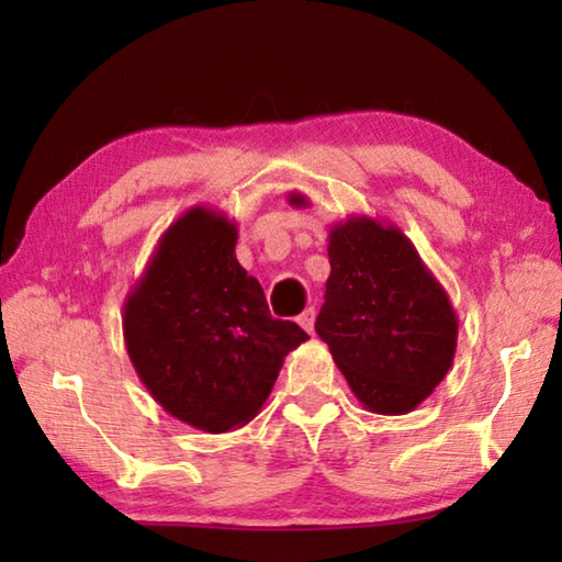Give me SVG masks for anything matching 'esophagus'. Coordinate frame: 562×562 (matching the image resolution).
<instances>
[{"label": "esophagus", "instance_id": "obj_1", "mask_svg": "<svg viewBox=\"0 0 562 562\" xmlns=\"http://www.w3.org/2000/svg\"><path fill=\"white\" fill-rule=\"evenodd\" d=\"M315 315H317V312H315V307H307V310H304V312H302V315L297 317V322H300V327H302L304 331H310V335H312V331H315Z\"/></svg>", "mask_w": 562, "mask_h": 562}]
</instances>
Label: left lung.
Masks as SVG:
<instances>
[{"mask_svg": "<svg viewBox=\"0 0 562 562\" xmlns=\"http://www.w3.org/2000/svg\"><path fill=\"white\" fill-rule=\"evenodd\" d=\"M290 205H307L290 193ZM331 272L315 322L361 406L408 414L449 372L459 319L441 282L392 223L351 215L329 227Z\"/></svg>", "mask_w": 562, "mask_h": 562, "instance_id": "obj_1", "label": "left lung"}]
</instances>
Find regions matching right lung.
<instances>
[{
	"label": "right lung",
	"mask_w": 562,
	"mask_h": 562,
	"mask_svg": "<svg viewBox=\"0 0 562 562\" xmlns=\"http://www.w3.org/2000/svg\"><path fill=\"white\" fill-rule=\"evenodd\" d=\"M237 225L205 205L160 235L123 302V339L140 382L178 422L225 434L252 422L284 357L307 337L272 319L235 258Z\"/></svg>",
	"instance_id": "obj_1"
}]
</instances>
